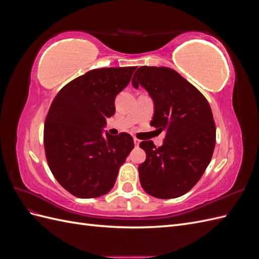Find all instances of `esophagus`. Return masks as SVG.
<instances>
[{
	"mask_svg": "<svg viewBox=\"0 0 259 259\" xmlns=\"http://www.w3.org/2000/svg\"><path fill=\"white\" fill-rule=\"evenodd\" d=\"M134 144H135V146L137 147V146L140 144V140H139L138 138H134Z\"/></svg>",
	"mask_w": 259,
	"mask_h": 259,
	"instance_id": "esophagus-1",
	"label": "esophagus"
}]
</instances>
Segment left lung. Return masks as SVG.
I'll return each mask as SVG.
<instances>
[{"instance_id":"1","label":"left lung","mask_w":259,"mask_h":259,"mask_svg":"<svg viewBox=\"0 0 259 259\" xmlns=\"http://www.w3.org/2000/svg\"><path fill=\"white\" fill-rule=\"evenodd\" d=\"M132 84L149 93L154 104L151 126L165 132L161 147L142 142L147 159L138 166L144 190L158 199H174L197 184L210 162L216 127L208 101L175 70L144 66Z\"/></svg>"}]
</instances>
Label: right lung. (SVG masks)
<instances>
[{"mask_svg":"<svg viewBox=\"0 0 259 259\" xmlns=\"http://www.w3.org/2000/svg\"><path fill=\"white\" fill-rule=\"evenodd\" d=\"M135 70H91L65 85L53 100L44 124L45 155L54 177L74 197L97 198L110 191L134 148L127 133L104 135L103 127Z\"/></svg>","mask_w":259,"mask_h":259,"instance_id":"1","label":"right lung"}]
</instances>
